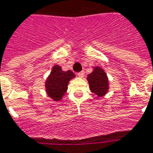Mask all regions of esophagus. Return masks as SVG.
<instances>
[{"label":"esophagus","instance_id":"1","mask_svg":"<svg viewBox=\"0 0 153 153\" xmlns=\"http://www.w3.org/2000/svg\"><path fill=\"white\" fill-rule=\"evenodd\" d=\"M77 75L79 77V78H83L84 75H85V72H84V71H81V72L78 73V74H77Z\"/></svg>","mask_w":153,"mask_h":153}]
</instances>
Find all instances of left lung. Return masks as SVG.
<instances>
[{"mask_svg":"<svg viewBox=\"0 0 153 153\" xmlns=\"http://www.w3.org/2000/svg\"><path fill=\"white\" fill-rule=\"evenodd\" d=\"M87 80L92 93L102 97L109 90V79L106 73L100 67H94L93 71L88 74Z\"/></svg>","mask_w":153,"mask_h":153,"instance_id":"8db88e82","label":"left lung"}]
</instances>
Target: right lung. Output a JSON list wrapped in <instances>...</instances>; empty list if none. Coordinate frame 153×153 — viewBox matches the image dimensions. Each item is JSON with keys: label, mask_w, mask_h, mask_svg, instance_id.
Returning <instances> with one entry per match:
<instances>
[{"label": "right lung", "mask_w": 153, "mask_h": 153, "mask_svg": "<svg viewBox=\"0 0 153 153\" xmlns=\"http://www.w3.org/2000/svg\"><path fill=\"white\" fill-rule=\"evenodd\" d=\"M74 77L75 74L71 70L63 71L59 65H54L45 81V90L48 97L54 101H60L67 92L68 82Z\"/></svg>", "instance_id": "add662e5"}]
</instances>
